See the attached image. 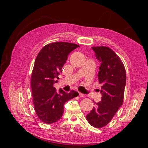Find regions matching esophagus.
<instances>
[{
	"mask_svg": "<svg viewBox=\"0 0 148 148\" xmlns=\"http://www.w3.org/2000/svg\"><path fill=\"white\" fill-rule=\"evenodd\" d=\"M79 96L80 97H85V95L83 94V93H82V92H79Z\"/></svg>",
	"mask_w": 148,
	"mask_h": 148,
	"instance_id": "1",
	"label": "esophagus"
}]
</instances>
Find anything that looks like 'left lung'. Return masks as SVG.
Masks as SVG:
<instances>
[{"mask_svg": "<svg viewBox=\"0 0 148 148\" xmlns=\"http://www.w3.org/2000/svg\"><path fill=\"white\" fill-rule=\"evenodd\" d=\"M101 62L98 74L101 84V101L94 102V107L86 118L95 128H102L113 118L123 104L126 85V71L121 60L110 47H92Z\"/></svg>", "mask_w": 148, "mask_h": 148, "instance_id": "obj_1", "label": "left lung"}]
</instances>
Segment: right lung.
<instances>
[{
  "mask_svg": "<svg viewBox=\"0 0 148 148\" xmlns=\"http://www.w3.org/2000/svg\"><path fill=\"white\" fill-rule=\"evenodd\" d=\"M78 45L64 42L48 44L37 56L31 75V89L35 112L45 123L51 124L61 118L65 102L78 96V92L56 91L53 84L69 54Z\"/></svg>",
  "mask_w": 148,
  "mask_h": 148,
  "instance_id": "1",
  "label": "right lung"
}]
</instances>
